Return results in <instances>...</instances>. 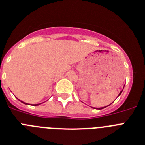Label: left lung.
Instances as JSON below:
<instances>
[{
	"instance_id": "8db88e82",
	"label": "left lung",
	"mask_w": 145,
	"mask_h": 145,
	"mask_svg": "<svg viewBox=\"0 0 145 145\" xmlns=\"http://www.w3.org/2000/svg\"><path fill=\"white\" fill-rule=\"evenodd\" d=\"M122 91H123V90H122ZM122 91H121V92H120V93H119V94H118V96H119V95H121V92H122ZM110 104H111V103H110ZM108 105V106H109V105ZM108 106H105V107H103V108H95V109H99V110H101V109H103V108H106V107H108Z\"/></svg>"
}]
</instances>
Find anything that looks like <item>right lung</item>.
Masks as SVG:
<instances>
[{"mask_svg": "<svg viewBox=\"0 0 145 145\" xmlns=\"http://www.w3.org/2000/svg\"><path fill=\"white\" fill-rule=\"evenodd\" d=\"M18 99V98H17ZM18 100H19V101H21L22 103H24V104H26V105H31V104H29V103H24V102H23V101H22V100H19V99H18ZM40 104L41 103H39V104H32V105H35V106H36V105H40Z\"/></svg>", "mask_w": 145, "mask_h": 145, "instance_id": "add662e5", "label": "right lung"}]
</instances>
